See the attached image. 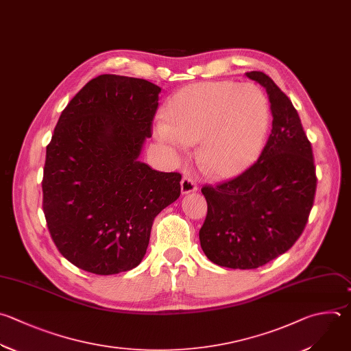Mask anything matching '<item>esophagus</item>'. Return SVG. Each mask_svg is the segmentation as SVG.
I'll use <instances>...</instances> for the list:
<instances>
[{
  "instance_id": "34e87169",
  "label": "esophagus",
  "mask_w": 351,
  "mask_h": 351,
  "mask_svg": "<svg viewBox=\"0 0 351 351\" xmlns=\"http://www.w3.org/2000/svg\"><path fill=\"white\" fill-rule=\"evenodd\" d=\"M180 189H182V194L194 193V191H197V183L194 182V179L190 175H186L180 182Z\"/></svg>"
}]
</instances>
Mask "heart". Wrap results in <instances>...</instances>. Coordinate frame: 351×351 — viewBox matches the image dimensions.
I'll return each mask as SVG.
<instances>
[{"mask_svg":"<svg viewBox=\"0 0 351 351\" xmlns=\"http://www.w3.org/2000/svg\"><path fill=\"white\" fill-rule=\"evenodd\" d=\"M267 100L254 84L197 82L176 92L167 106V121L156 123L158 142L173 149L198 143L195 158L215 179L240 173L265 136Z\"/></svg>","mask_w":351,"mask_h":351,"instance_id":"obj_1","label":"heart"}]
</instances>
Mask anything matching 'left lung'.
Segmentation results:
<instances>
[{
	"mask_svg": "<svg viewBox=\"0 0 351 351\" xmlns=\"http://www.w3.org/2000/svg\"><path fill=\"white\" fill-rule=\"evenodd\" d=\"M247 77L267 92L271 132L259 160L240 176L202 187L208 202L199 230L205 256L228 269H258L300 237L317 186L311 145L289 97L262 71Z\"/></svg>",
	"mask_w": 351,
	"mask_h": 351,
	"instance_id": "obj_1",
	"label": "left lung"
}]
</instances>
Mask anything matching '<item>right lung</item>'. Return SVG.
Listing matches in <instances>:
<instances>
[{
	"label": "right lung",
	"mask_w": 351,
	"mask_h": 351,
	"mask_svg": "<svg viewBox=\"0 0 351 351\" xmlns=\"http://www.w3.org/2000/svg\"><path fill=\"white\" fill-rule=\"evenodd\" d=\"M161 88L101 74L66 106L47 147L44 213L59 252L110 276L143 261L154 217L180 195L178 172L142 162Z\"/></svg>",
	"instance_id": "right-lung-1"
}]
</instances>
